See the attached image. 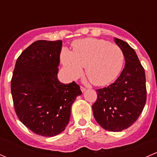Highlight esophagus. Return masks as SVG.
Wrapping results in <instances>:
<instances>
[{"label": "esophagus", "mask_w": 157, "mask_h": 157, "mask_svg": "<svg viewBox=\"0 0 157 157\" xmlns=\"http://www.w3.org/2000/svg\"><path fill=\"white\" fill-rule=\"evenodd\" d=\"M80 90H81V91L82 92H84V91H86V89L84 87V86H80Z\"/></svg>", "instance_id": "34e87169"}]
</instances>
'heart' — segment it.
<instances>
[{
  "mask_svg": "<svg viewBox=\"0 0 157 157\" xmlns=\"http://www.w3.org/2000/svg\"><path fill=\"white\" fill-rule=\"evenodd\" d=\"M61 61L71 77L85 74L96 86H105L113 81L122 67L124 55L116 45L103 39H81L73 44V51L64 49Z\"/></svg>",
  "mask_w": 157,
  "mask_h": 157,
  "instance_id": "obj_1",
  "label": "heart"
}]
</instances>
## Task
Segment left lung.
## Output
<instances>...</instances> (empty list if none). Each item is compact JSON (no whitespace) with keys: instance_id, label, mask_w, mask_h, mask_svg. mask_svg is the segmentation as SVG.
<instances>
[{"instance_id":"8db88e82","label":"left lung","mask_w":157,"mask_h":157,"mask_svg":"<svg viewBox=\"0 0 157 157\" xmlns=\"http://www.w3.org/2000/svg\"><path fill=\"white\" fill-rule=\"evenodd\" d=\"M125 65L113 83L96 90L93 112L98 124L109 131H121L132 125L144 108L147 100L145 71L137 54L127 42L115 38Z\"/></svg>"}]
</instances>
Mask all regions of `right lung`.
Listing matches in <instances>:
<instances>
[{"label":"right lung","instance_id":"1","mask_svg":"<svg viewBox=\"0 0 157 157\" xmlns=\"http://www.w3.org/2000/svg\"><path fill=\"white\" fill-rule=\"evenodd\" d=\"M62 41L39 40L18 57L11 79V94L20 121L33 133L54 137L64 131L80 86L58 79Z\"/></svg>","mask_w":157,"mask_h":157}]
</instances>
